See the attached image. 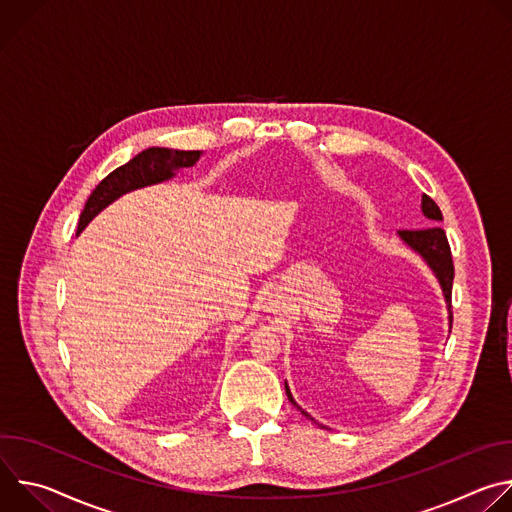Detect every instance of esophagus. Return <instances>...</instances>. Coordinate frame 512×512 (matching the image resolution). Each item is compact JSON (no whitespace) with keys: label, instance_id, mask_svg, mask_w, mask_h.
<instances>
[{"label":"esophagus","instance_id":"1","mask_svg":"<svg viewBox=\"0 0 512 512\" xmlns=\"http://www.w3.org/2000/svg\"><path fill=\"white\" fill-rule=\"evenodd\" d=\"M265 308H267V312H279V308H281V296L271 294V296L267 298V302H265Z\"/></svg>","mask_w":512,"mask_h":512}]
</instances>
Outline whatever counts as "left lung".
Instances as JSON below:
<instances>
[{"instance_id": "1", "label": "left lung", "mask_w": 512, "mask_h": 512, "mask_svg": "<svg viewBox=\"0 0 512 512\" xmlns=\"http://www.w3.org/2000/svg\"><path fill=\"white\" fill-rule=\"evenodd\" d=\"M421 212L429 221V227L421 229V231H399V239L411 249L415 251L425 263L427 267L433 271L437 283L442 287V294L446 300V308H448V320H450V328H452V283H454V263H452V253H450V245H448V237L444 233V229L437 225L444 221L442 210L437 206L427 194L421 196ZM285 395L289 399V403L294 405L296 409L302 411V415H306L308 419L316 421L310 413H306L296 399L291 397V391L287 387L285 381ZM318 423V421H316ZM320 427H324L322 423H318Z\"/></svg>"}]
</instances>
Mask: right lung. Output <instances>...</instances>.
Masks as SVG:
<instances>
[{"mask_svg": "<svg viewBox=\"0 0 512 512\" xmlns=\"http://www.w3.org/2000/svg\"><path fill=\"white\" fill-rule=\"evenodd\" d=\"M202 158V152H184V150H172V148H148L141 154H137L127 164L113 170L105 180L99 182V186L91 192L85 210L81 212L79 231H85V227L93 221V218L107 208L111 202L121 198L127 192H133L137 188L162 184L166 180H172L176 172L184 168H192Z\"/></svg>", "mask_w": 512, "mask_h": 512, "instance_id": "1", "label": "right lung"}]
</instances>
